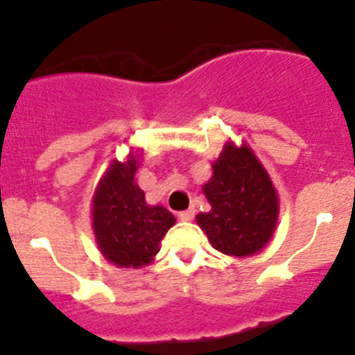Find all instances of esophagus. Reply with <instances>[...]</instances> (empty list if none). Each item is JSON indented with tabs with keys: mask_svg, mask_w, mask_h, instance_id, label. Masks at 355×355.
<instances>
[{
	"mask_svg": "<svg viewBox=\"0 0 355 355\" xmlns=\"http://www.w3.org/2000/svg\"><path fill=\"white\" fill-rule=\"evenodd\" d=\"M193 215H196V209L188 208V209H184V211L178 213V218H180V220H183V222H188V220H192Z\"/></svg>",
	"mask_w": 355,
	"mask_h": 355,
	"instance_id": "obj_1",
	"label": "esophagus"
}]
</instances>
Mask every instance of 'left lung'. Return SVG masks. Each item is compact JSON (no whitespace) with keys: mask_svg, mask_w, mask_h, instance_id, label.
<instances>
[{"mask_svg":"<svg viewBox=\"0 0 355 355\" xmlns=\"http://www.w3.org/2000/svg\"><path fill=\"white\" fill-rule=\"evenodd\" d=\"M202 190L211 211L199 213L197 224L216 250L241 258L266 245L277 220V193L249 147L227 144Z\"/></svg>","mask_w":355,"mask_h":355,"instance_id":"left-lung-1","label":"left lung"}]
</instances>
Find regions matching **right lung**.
I'll return each mask as SVG.
<instances>
[{
    "label": "right lung",
    "instance_id": "add662e5",
    "mask_svg": "<svg viewBox=\"0 0 355 355\" xmlns=\"http://www.w3.org/2000/svg\"><path fill=\"white\" fill-rule=\"evenodd\" d=\"M139 163L114 162L94 196L92 222L97 245L108 261L139 268L153 261L162 238L175 218L163 206H149L146 193L135 183Z\"/></svg>",
    "mask_w": 355,
    "mask_h": 355
}]
</instances>
